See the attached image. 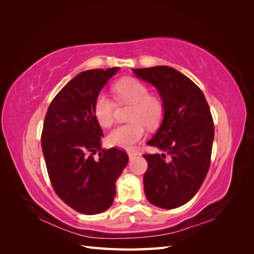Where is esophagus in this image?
<instances>
[{
	"instance_id": "obj_1",
	"label": "esophagus",
	"mask_w": 254,
	"mask_h": 254,
	"mask_svg": "<svg viewBox=\"0 0 254 254\" xmlns=\"http://www.w3.org/2000/svg\"><path fill=\"white\" fill-rule=\"evenodd\" d=\"M135 156H137V152H136V151H134V150H129V151H128V157H129V159H132V158H134Z\"/></svg>"
}]
</instances>
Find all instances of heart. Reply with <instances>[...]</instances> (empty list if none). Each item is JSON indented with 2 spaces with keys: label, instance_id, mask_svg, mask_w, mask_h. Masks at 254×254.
Wrapping results in <instances>:
<instances>
[{
  "label": "heart",
  "instance_id": "obj_1",
  "mask_svg": "<svg viewBox=\"0 0 254 254\" xmlns=\"http://www.w3.org/2000/svg\"><path fill=\"white\" fill-rule=\"evenodd\" d=\"M114 94L121 103L132 105L129 120L131 123L115 128L108 135V142L115 147L131 149L145 135L144 126L155 127L163 115L161 99L149 95L145 83L135 78H124L114 84ZM115 105L105 93L98 94L94 103V114L102 127L108 128L113 124Z\"/></svg>",
  "mask_w": 254,
  "mask_h": 254
}]
</instances>
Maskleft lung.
Returning <instances> with one entry per match:
<instances>
[{
  "mask_svg": "<svg viewBox=\"0 0 254 254\" xmlns=\"http://www.w3.org/2000/svg\"><path fill=\"white\" fill-rule=\"evenodd\" d=\"M132 72L157 89L163 104V120L147 142L161 153L143 155L148 163L145 195L161 209H176L196 195L209 171L214 140L210 107L202 91L171 66Z\"/></svg>",
  "mask_w": 254,
  "mask_h": 254,
  "instance_id": "8db88e82",
  "label": "left lung"
}]
</instances>
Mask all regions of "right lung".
Masks as SVG:
<instances>
[{"mask_svg": "<svg viewBox=\"0 0 254 254\" xmlns=\"http://www.w3.org/2000/svg\"><path fill=\"white\" fill-rule=\"evenodd\" d=\"M119 70L76 75L54 97L44 119L41 145L52 186L61 200L81 214L109 209L115 182L128 163L125 151L102 148L104 133L94 114L99 92Z\"/></svg>", "mask_w": 254, "mask_h": 254, "instance_id": "right-lung-1", "label": "right lung"}]
</instances>
